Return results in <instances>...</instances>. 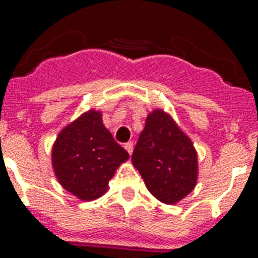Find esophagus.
<instances>
[{
  "instance_id": "1",
  "label": "esophagus",
  "mask_w": 258,
  "mask_h": 258,
  "mask_svg": "<svg viewBox=\"0 0 258 258\" xmlns=\"http://www.w3.org/2000/svg\"><path fill=\"white\" fill-rule=\"evenodd\" d=\"M124 149L127 150V153L131 155V154H133V151H134V143H133V142H128V143H125Z\"/></svg>"
}]
</instances>
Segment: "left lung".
<instances>
[{"label": "left lung", "instance_id": "1", "mask_svg": "<svg viewBox=\"0 0 258 258\" xmlns=\"http://www.w3.org/2000/svg\"><path fill=\"white\" fill-rule=\"evenodd\" d=\"M131 159L149 191L163 204H178L196 187V147L163 109L155 108L147 115Z\"/></svg>", "mask_w": 258, "mask_h": 258}]
</instances>
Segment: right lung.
<instances>
[{"mask_svg": "<svg viewBox=\"0 0 258 258\" xmlns=\"http://www.w3.org/2000/svg\"><path fill=\"white\" fill-rule=\"evenodd\" d=\"M101 111L88 109L58 133L52 146V167L58 183L80 201L104 196L108 182L128 153L103 124Z\"/></svg>", "mask_w": 258, "mask_h": 258, "instance_id": "right-lung-1", "label": "right lung"}]
</instances>
